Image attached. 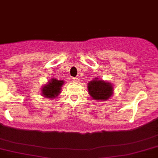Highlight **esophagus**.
<instances>
[{
	"label": "esophagus",
	"instance_id": "obj_1",
	"mask_svg": "<svg viewBox=\"0 0 158 158\" xmlns=\"http://www.w3.org/2000/svg\"><path fill=\"white\" fill-rule=\"evenodd\" d=\"M71 81H73V82H75V83H76V82H78V81H79V79H78V78L71 77Z\"/></svg>",
	"mask_w": 158,
	"mask_h": 158
}]
</instances>
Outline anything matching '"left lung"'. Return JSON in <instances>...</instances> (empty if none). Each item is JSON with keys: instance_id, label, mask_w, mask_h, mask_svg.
I'll use <instances>...</instances> for the list:
<instances>
[{"instance_id": "left-lung-1", "label": "left lung", "mask_w": 158, "mask_h": 158, "mask_svg": "<svg viewBox=\"0 0 158 158\" xmlns=\"http://www.w3.org/2000/svg\"><path fill=\"white\" fill-rule=\"evenodd\" d=\"M89 94L96 100H106L110 97L113 92L112 86L107 82L102 80L90 81L88 83Z\"/></svg>"}]
</instances>
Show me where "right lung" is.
I'll return each mask as SVG.
<instances>
[{
	"mask_svg": "<svg viewBox=\"0 0 158 158\" xmlns=\"http://www.w3.org/2000/svg\"><path fill=\"white\" fill-rule=\"evenodd\" d=\"M64 81H60L54 79L49 82L46 86L43 87V95L46 98H55L60 93V88L62 87Z\"/></svg>",
	"mask_w": 158,
	"mask_h": 158,
	"instance_id": "1",
	"label": "right lung"
}]
</instances>
